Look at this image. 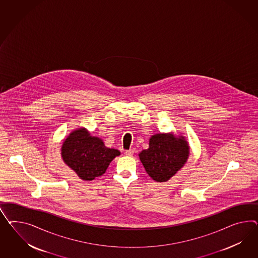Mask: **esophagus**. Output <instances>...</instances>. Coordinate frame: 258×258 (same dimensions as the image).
Returning a JSON list of instances; mask_svg holds the SVG:
<instances>
[{
  "label": "esophagus",
  "instance_id": "obj_1",
  "mask_svg": "<svg viewBox=\"0 0 258 258\" xmlns=\"http://www.w3.org/2000/svg\"><path fill=\"white\" fill-rule=\"evenodd\" d=\"M135 152V150L134 149H130V150H127V151H125V156H128V157H132L133 156V154Z\"/></svg>",
  "mask_w": 258,
  "mask_h": 258
}]
</instances>
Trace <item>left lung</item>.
I'll return each mask as SVG.
<instances>
[{"label": "left lung", "mask_w": 258, "mask_h": 258, "mask_svg": "<svg viewBox=\"0 0 258 258\" xmlns=\"http://www.w3.org/2000/svg\"><path fill=\"white\" fill-rule=\"evenodd\" d=\"M189 146L185 136L173 133L154 134L149 147L139 153L148 175L157 182H166L187 162Z\"/></svg>", "instance_id": "obj_1"}]
</instances>
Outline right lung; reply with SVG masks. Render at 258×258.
Here are the masks:
<instances>
[{
  "mask_svg": "<svg viewBox=\"0 0 258 258\" xmlns=\"http://www.w3.org/2000/svg\"><path fill=\"white\" fill-rule=\"evenodd\" d=\"M119 155V150L106 147L102 139L92 136L85 127L72 131L61 147L63 162L85 181L101 176Z\"/></svg>",
  "mask_w": 258,
  "mask_h": 258,
  "instance_id": "right-lung-1",
  "label": "right lung"
}]
</instances>
